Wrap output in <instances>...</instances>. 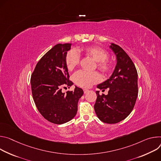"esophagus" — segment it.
Returning <instances> with one entry per match:
<instances>
[{
	"mask_svg": "<svg viewBox=\"0 0 161 161\" xmlns=\"http://www.w3.org/2000/svg\"><path fill=\"white\" fill-rule=\"evenodd\" d=\"M83 91H84V93H87L89 92V90H87V89H84Z\"/></svg>",
	"mask_w": 161,
	"mask_h": 161,
	"instance_id": "1",
	"label": "esophagus"
}]
</instances>
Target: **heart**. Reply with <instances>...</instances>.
Wrapping results in <instances>:
<instances>
[{
  "label": "heart",
  "mask_w": 161,
  "mask_h": 161,
  "mask_svg": "<svg viewBox=\"0 0 161 161\" xmlns=\"http://www.w3.org/2000/svg\"><path fill=\"white\" fill-rule=\"evenodd\" d=\"M81 52L91 57L97 62V67L104 74L109 73L112 70L111 63L107 59L108 53L103 48L96 46H89L69 50L66 57V65L68 70H73L79 64L80 58L77 52ZM74 82L80 87H89L93 84L98 82L101 79L100 75L97 72L87 73L83 71H78L74 75Z\"/></svg>",
  "instance_id": "heart-1"
}]
</instances>
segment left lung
Listing matches in <instances>:
<instances>
[{
  "label": "left lung",
  "instance_id": "left-lung-1",
  "mask_svg": "<svg viewBox=\"0 0 161 161\" xmlns=\"http://www.w3.org/2000/svg\"><path fill=\"white\" fill-rule=\"evenodd\" d=\"M116 57V65L111 76L98 84L100 90L109 88L108 94L100 95L94 105L97 117L103 122L117 123L126 118L132 112L137 97V72L127 53L119 45L109 47Z\"/></svg>",
  "mask_w": 161,
  "mask_h": 161
}]
</instances>
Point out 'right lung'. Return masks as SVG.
<instances>
[{
    "mask_svg": "<svg viewBox=\"0 0 161 161\" xmlns=\"http://www.w3.org/2000/svg\"><path fill=\"white\" fill-rule=\"evenodd\" d=\"M71 43L58 44L40 59L31 75L32 97L40 114L48 121L63 124L73 119L77 112V104L84 92L75 86L74 91L62 92L61 87H69L66 65L67 52Z\"/></svg>",
    "mask_w": 161,
    "mask_h": 161,
    "instance_id": "add662e5",
    "label": "right lung"
}]
</instances>
